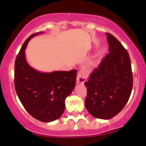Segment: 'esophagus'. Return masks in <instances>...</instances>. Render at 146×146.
<instances>
[{
  "mask_svg": "<svg viewBox=\"0 0 146 146\" xmlns=\"http://www.w3.org/2000/svg\"><path fill=\"white\" fill-rule=\"evenodd\" d=\"M86 80V76L83 70H80L78 73L77 82L79 83H83Z\"/></svg>",
  "mask_w": 146,
  "mask_h": 146,
  "instance_id": "esophagus-1",
  "label": "esophagus"
}]
</instances>
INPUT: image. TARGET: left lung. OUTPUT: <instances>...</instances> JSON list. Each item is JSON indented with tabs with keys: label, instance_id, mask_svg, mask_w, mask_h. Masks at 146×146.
<instances>
[{
	"label": "left lung",
	"instance_id": "left-lung-1",
	"mask_svg": "<svg viewBox=\"0 0 146 146\" xmlns=\"http://www.w3.org/2000/svg\"><path fill=\"white\" fill-rule=\"evenodd\" d=\"M110 52L85 82V105L94 117L109 119L124 107L133 88V73L127 50L115 36L106 33Z\"/></svg>",
	"mask_w": 146,
	"mask_h": 146
}]
</instances>
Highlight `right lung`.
Here are the masks:
<instances>
[{
    "mask_svg": "<svg viewBox=\"0 0 146 146\" xmlns=\"http://www.w3.org/2000/svg\"><path fill=\"white\" fill-rule=\"evenodd\" d=\"M41 32L32 34L26 39L15 63V88L27 111L37 120L50 122L64 113L66 98L76 85L77 70L41 73L28 65L25 49L29 39Z\"/></svg>",
    "mask_w": 146,
    "mask_h": 146,
    "instance_id": "obj_1",
    "label": "right lung"
}]
</instances>
